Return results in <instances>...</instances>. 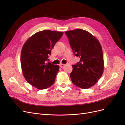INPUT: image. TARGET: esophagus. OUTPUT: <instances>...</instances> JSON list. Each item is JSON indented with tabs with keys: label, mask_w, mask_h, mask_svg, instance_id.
Wrapping results in <instances>:
<instances>
[{
	"label": "esophagus",
	"mask_w": 125,
	"mask_h": 125,
	"mask_svg": "<svg viewBox=\"0 0 125 125\" xmlns=\"http://www.w3.org/2000/svg\"><path fill=\"white\" fill-rule=\"evenodd\" d=\"M65 64H60V66L61 67V68H62V67H63L64 66H65Z\"/></svg>",
	"instance_id": "34e87169"
}]
</instances>
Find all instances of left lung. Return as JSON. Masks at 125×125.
Wrapping results in <instances>:
<instances>
[{"label":"left lung","mask_w":125,"mask_h":125,"mask_svg":"<svg viewBox=\"0 0 125 125\" xmlns=\"http://www.w3.org/2000/svg\"><path fill=\"white\" fill-rule=\"evenodd\" d=\"M75 55L80 61L73 65L70 74L72 83L81 88L91 87L97 82L104 71V58L98 39L88 31L76 29L66 31Z\"/></svg>","instance_id":"8db88e82"}]
</instances>
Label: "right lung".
<instances>
[{
    "label": "right lung",
    "mask_w": 125,
    "mask_h": 125,
    "mask_svg": "<svg viewBox=\"0 0 125 125\" xmlns=\"http://www.w3.org/2000/svg\"><path fill=\"white\" fill-rule=\"evenodd\" d=\"M63 34V32L49 30L39 31L23 45L20 57L22 74L28 83L39 90H44L54 83L59 66L46 61Z\"/></svg>",
    "instance_id": "1"
}]
</instances>
